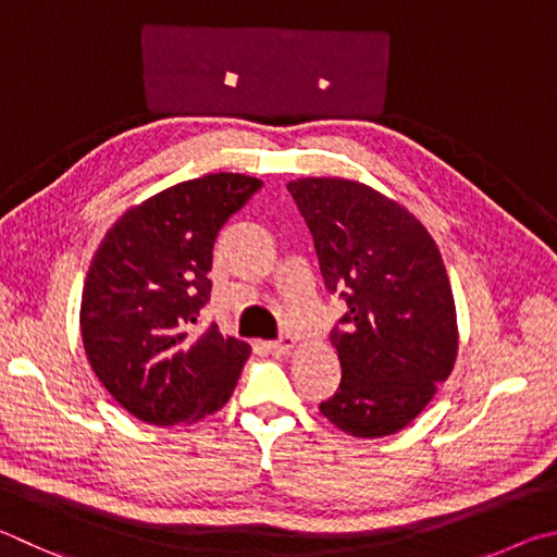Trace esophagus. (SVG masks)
<instances>
[{
	"label": "esophagus",
	"instance_id": "34e87169",
	"mask_svg": "<svg viewBox=\"0 0 557 557\" xmlns=\"http://www.w3.org/2000/svg\"><path fill=\"white\" fill-rule=\"evenodd\" d=\"M298 343H296V337H290V335H284L281 339H276V343H269L267 345V349L271 355H276V357H284V355H288L290 349H294Z\"/></svg>",
	"mask_w": 557,
	"mask_h": 557
}]
</instances>
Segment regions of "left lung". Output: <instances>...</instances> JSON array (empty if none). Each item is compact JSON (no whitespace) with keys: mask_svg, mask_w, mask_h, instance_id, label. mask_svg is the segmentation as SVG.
Wrapping results in <instances>:
<instances>
[{"mask_svg":"<svg viewBox=\"0 0 557 557\" xmlns=\"http://www.w3.org/2000/svg\"><path fill=\"white\" fill-rule=\"evenodd\" d=\"M313 234L330 294L347 313L335 330L343 379L320 404L355 437H384L416 421L457 359V310L431 232L401 202L349 178L290 181Z\"/></svg>","mask_w":557,"mask_h":557,"instance_id":"1","label":"left lung"}]
</instances>
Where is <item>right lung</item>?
Returning a JSON list of instances; mask_svg holds the SVG:
<instances>
[{
    "instance_id": "obj_1",
    "label": "right lung",
    "mask_w": 557,
    "mask_h": 557,
    "mask_svg": "<svg viewBox=\"0 0 557 557\" xmlns=\"http://www.w3.org/2000/svg\"><path fill=\"white\" fill-rule=\"evenodd\" d=\"M259 178L208 173L132 205L97 247L81 300L83 347L124 411L151 425L195 423L230 401L247 343L218 325L195 335L208 304L218 232Z\"/></svg>"
}]
</instances>
